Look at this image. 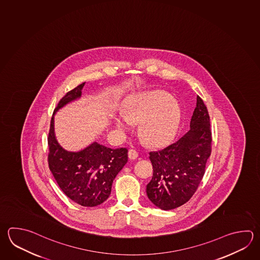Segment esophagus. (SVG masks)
Returning a JSON list of instances; mask_svg holds the SVG:
<instances>
[{"label":"esophagus","instance_id":"esophagus-1","mask_svg":"<svg viewBox=\"0 0 260 260\" xmlns=\"http://www.w3.org/2000/svg\"><path fill=\"white\" fill-rule=\"evenodd\" d=\"M138 157V152L136 149H130L128 151V158L130 159H136Z\"/></svg>","mask_w":260,"mask_h":260}]
</instances>
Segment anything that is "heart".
<instances>
[{"label": "heart", "mask_w": 260, "mask_h": 260, "mask_svg": "<svg viewBox=\"0 0 260 260\" xmlns=\"http://www.w3.org/2000/svg\"><path fill=\"white\" fill-rule=\"evenodd\" d=\"M122 114L113 117L121 132L130 130L132 122H141L143 138L155 147L170 142L178 130L182 111L176 100L164 91L148 92L124 103Z\"/></svg>", "instance_id": "1"}]
</instances>
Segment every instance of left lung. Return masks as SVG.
<instances>
[{"mask_svg": "<svg viewBox=\"0 0 260 260\" xmlns=\"http://www.w3.org/2000/svg\"><path fill=\"white\" fill-rule=\"evenodd\" d=\"M211 141L209 112L198 96L188 132L167 148L149 152L153 176L147 194L156 207L176 209L193 197L203 178Z\"/></svg>", "mask_w": 260, "mask_h": 260, "instance_id": "8db88e82", "label": "left lung"}]
</instances>
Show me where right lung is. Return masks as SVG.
Returning <instances> with one entry per match:
<instances>
[{"mask_svg":"<svg viewBox=\"0 0 260 260\" xmlns=\"http://www.w3.org/2000/svg\"><path fill=\"white\" fill-rule=\"evenodd\" d=\"M85 83L67 92L54 110L48 138L49 167L61 191L83 207H96L111 194L113 180L128 160L127 148H107L93 142L79 151H68L57 141L54 114L81 98Z\"/></svg>","mask_w":260,"mask_h":260,"instance_id":"1","label":"right lung"}]
</instances>
